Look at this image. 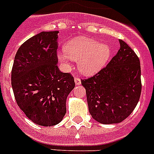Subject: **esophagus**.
Returning a JSON list of instances; mask_svg holds the SVG:
<instances>
[{"label": "esophagus", "instance_id": "esophagus-1", "mask_svg": "<svg viewBox=\"0 0 154 154\" xmlns=\"http://www.w3.org/2000/svg\"><path fill=\"white\" fill-rule=\"evenodd\" d=\"M74 82L76 85H80L81 84V81L78 77H74Z\"/></svg>", "mask_w": 154, "mask_h": 154}]
</instances>
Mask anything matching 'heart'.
Segmentation results:
<instances>
[{"label":"heart","mask_w":154,"mask_h":154,"mask_svg":"<svg viewBox=\"0 0 154 154\" xmlns=\"http://www.w3.org/2000/svg\"><path fill=\"white\" fill-rule=\"evenodd\" d=\"M64 52L58 54V59L66 66H70V60L78 62V69L82 74L91 76L106 65L112 54L107 44H100L83 37H75L64 45Z\"/></svg>","instance_id":"1"}]
</instances>
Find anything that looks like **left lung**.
I'll return each mask as SVG.
<instances>
[{"label":"left lung","mask_w":154,"mask_h":154,"mask_svg":"<svg viewBox=\"0 0 154 154\" xmlns=\"http://www.w3.org/2000/svg\"><path fill=\"white\" fill-rule=\"evenodd\" d=\"M109 64L94 77L81 80L89 113L103 125L120 123L136 106L142 90L139 58L122 40Z\"/></svg>","instance_id":"left-lung-1"}]
</instances>
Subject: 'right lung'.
Segmentation results:
<instances>
[{"label":"right lung","mask_w":154,"mask_h":154,"mask_svg":"<svg viewBox=\"0 0 154 154\" xmlns=\"http://www.w3.org/2000/svg\"><path fill=\"white\" fill-rule=\"evenodd\" d=\"M59 31H42L18 49L11 70V86L19 108L33 123L53 126L66 113L73 77L58 68Z\"/></svg>","instance_id":"obj_1"}]
</instances>
